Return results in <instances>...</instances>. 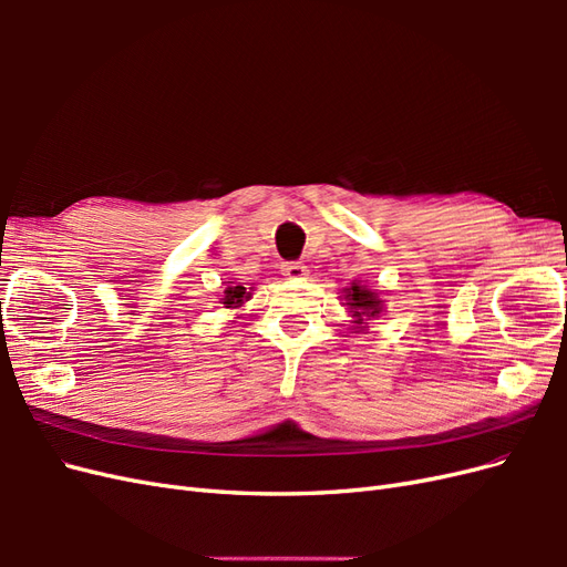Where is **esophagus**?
<instances>
[{"instance_id":"obj_1","label":"esophagus","mask_w":567,"mask_h":567,"mask_svg":"<svg viewBox=\"0 0 567 567\" xmlns=\"http://www.w3.org/2000/svg\"><path fill=\"white\" fill-rule=\"evenodd\" d=\"M281 274L286 279H305V274H307V267L305 265H300V262H284L281 265Z\"/></svg>"}]
</instances>
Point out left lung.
Segmentation results:
<instances>
[{
	"instance_id": "obj_1",
	"label": "left lung",
	"mask_w": 567,
	"mask_h": 567,
	"mask_svg": "<svg viewBox=\"0 0 567 567\" xmlns=\"http://www.w3.org/2000/svg\"><path fill=\"white\" fill-rule=\"evenodd\" d=\"M342 293H346V298H342L346 302L342 305H348V310L354 319L352 321L354 329H359V331L367 329L369 319L379 317L383 312V300L379 298V293H373L371 288H367L362 284H352L342 290Z\"/></svg>"
}]
</instances>
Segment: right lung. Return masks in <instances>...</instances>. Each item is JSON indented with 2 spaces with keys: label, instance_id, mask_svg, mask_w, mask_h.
<instances>
[{
  "label": "right lung",
  "instance_id": "1",
  "mask_svg": "<svg viewBox=\"0 0 567 567\" xmlns=\"http://www.w3.org/2000/svg\"><path fill=\"white\" fill-rule=\"evenodd\" d=\"M248 298H250V293L244 286H229L225 290V298H221V305L229 307V310H236V307H241Z\"/></svg>",
  "mask_w": 567,
  "mask_h": 567
}]
</instances>
